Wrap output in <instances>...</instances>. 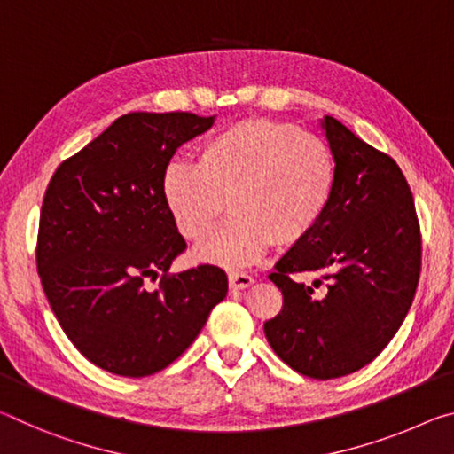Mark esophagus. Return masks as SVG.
<instances>
[{
  "label": "esophagus",
  "instance_id": "1",
  "mask_svg": "<svg viewBox=\"0 0 454 454\" xmlns=\"http://www.w3.org/2000/svg\"><path fill=\"white\" fill-rule=\"evenodd\" d=\"M251 284H254V278L247 276V273H229V286H231V289H245Z\"/></svg>",
  "mask_w": 454,
  "mask_h": 454
}]
</instances>
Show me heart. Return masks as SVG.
<instances>
[{
	"mask_svg": "<svg viewBox=\"0 0 454 454\" xmlns=\"http://www.w3.org/2000/svg\"><path fill=\"white\" fill-rule=\"evenodd\" d=\"M336 162L330 146L294 126L255 118L217 132L195 162L162 173V200L178 233L200 239L225 209L233 215L197 245L200 262L245 267L271 247L300 241L328 211Z\"/></svg>",
	"mask_w": 454,
	"mask_h": 454,
	"instance_id": "1",
	"label": "heart"
}]
</instances>
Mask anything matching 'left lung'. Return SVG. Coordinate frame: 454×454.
Listing matches in <instances>:
<instances>
[{
    "instance_id": "obj_1",
    "label": "left lung",
    "mask_w": 454,
    "mask_h": 454,
    "mask_svg": "<svg viewBox=\"0 0 454 454\" xmlns=\"http://www.w3.org/2000/svg\"><path fill=\"white\" fill-rule=\"evenodd\" d=\"M322 130L336 162L330 207L276 263L284 308L263 324L289 368L316 380L352 374L403 325L420 276V227L403 170L336 118ZM300 272H319L303 285Z\"/></svg>"
}]
</instances>
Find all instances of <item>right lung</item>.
Returning <instances> with one entry per match:
<instances>
[{
  "instance_id": "obj_1",
  "label": "right lung",
  "mask_w": 454,
  "mask_h": 454,
  "mask_svg": "<svg viewBox=\"0 0 454 454\" xmlns=\"http://www.w3.org/2000/svg\"><path fill=\"white\" fill-rule=\"evenodd\" d=\"M215 116L130 113L51 176L35 262L59 325L82 356L126 378L167 368L195 341L227 295L217 265L167 276L187 243L162 200L176 148ZM163 273L159 290L146 278Z\"/></svg>"
}]
</instances>
